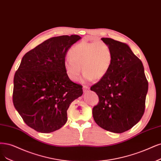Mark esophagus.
<instances>
[{
    "mask_svg": "<svg viewBox=\"0 0 161 161\" xmlns=\"http://www.w3.org/2000/svg\"><path fill=\"white\" fill-rule=\"evenodd\" d=\"M82 88H83V91H84L85 92H86V91H88V90H89V88H88V86H86V85H84L82 86Z\"/></svg>",
    "mask_w": 161,
    "mask_h": 161,
    "instance_id": "34e87169",
    "label": "esophagus"
}]
</instances>
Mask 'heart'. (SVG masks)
Returning a JSON list of instances; mask_svg holds the SVG:
<instances>
[{"label": "heart", "instance_id": "obj_1", "mask_svg": "<svg viewBox=\"0 0 161 161\" xmlns=\"http://www.w3.org/2000/svg\"><path fill=\"white\" fill-rule=\"evenodd\" d=\"M70 58L65 60V73L72 81H77L84 73L85 80H99L107 75L113 63V53L103 41L82 42L69 51Z\"/></svg>", "mask_w": 161, "mask_h": 161}]
</instances>
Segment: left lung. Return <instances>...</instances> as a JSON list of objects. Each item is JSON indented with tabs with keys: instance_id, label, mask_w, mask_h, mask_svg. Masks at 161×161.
<instances>
[{
	"instance_id": "1",
	"label": "left lung",
	"mask_w": 161,
	"mask_h": 161,
	"mask_svg": "<svg viewBox=\"0 0 161 161\" xmlns=\"http://www.w3.org/2000/svg\"><path fill=\"white\" fill-rule=\"evenodd\" d=\"M113 53V63L103 79L91 87L99 102L92 108L96 123L122 133L138 123L145 112L148 81L141 60L126 44L102 38Z\"/></svg>"
}]
</instances>
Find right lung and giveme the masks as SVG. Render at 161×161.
Masks as SVG:
<instances>
[{
	"label": "right lung",
	"mask_w": 161,
	"mask_h": 161,
	"mask_svg": "<svg viewBox=\"0 0 161 161\" xmlns=\"http://www.w3.org/2000/svg\"><path fill=\"white\" fill-rule=\"evenodd\" d=\"M81 37H53L26 53L14 76L13 101L25 123L42 133L67 121L70 104L82 95V86L66 75L64 63L70 47Z\"/></svg>",
	"instance_id": "add662e5"
}]
</instances>
